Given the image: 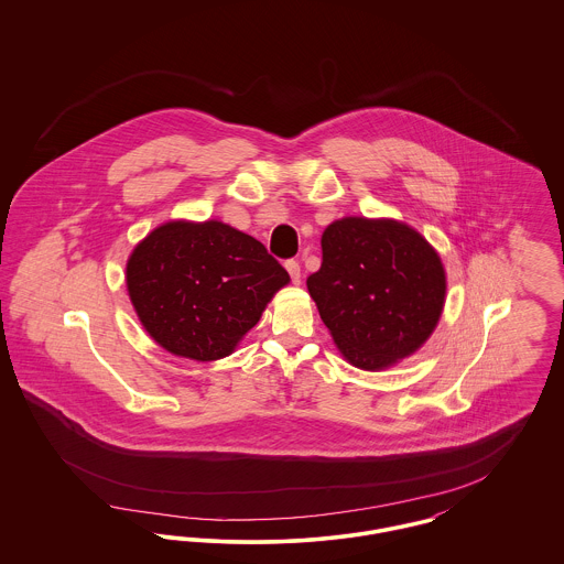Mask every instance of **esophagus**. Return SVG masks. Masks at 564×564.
<instances>
[{"label": "esophagus", "mask_w": 564, "mask_h": 564, "mask_svg": "<svg viewBox=\"0 0 564 564\" xmlns=\"http://www.w3.org/2000/svg\"><path fill=\"white\" fill-rule=\"evenodd\" d=\"M285 269H288V272H290V276H292V283H300V264L295 262V260H288L285 262Z\"/></svg>", "instance_id": "obj_1"}]
</instances>
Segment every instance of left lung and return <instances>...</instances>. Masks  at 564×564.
I'll return each mask as SVG.
<instances>
[{"label":"left lung","mask_w":564,"mask_h":564,"mask_svg":"<svg viewBox=\"0 0 564 564\" xmlns=\"http://www.w3.org/2000/svg\"><path fill=\"white\" fill-rule=\"evenodd\" d=\"M322 249L306 288L350 366L387 370L430 340L446 270L421 232L389 217H343L323 230Z\"/></svg>","instance_id":"8db88e82"}]
</instances>
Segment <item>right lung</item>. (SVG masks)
<instances>
[{
    "label": "right lung",
    "instance_id": "obj_1",
    "mask_svg": "<svg viewBox=\"0 0 564 564\" xmlns=\"http://www.w3.org/2000/svg\"><path fill=\"white\" fill-rule=\"evenodd\" d=\"M288 283L262 242L217 219L164 221L127 262V290L145 332L194 361L228 357Z\"/></svg>",
    "mask_w": 564,
    "mask_h": 564
}]
</instances>
